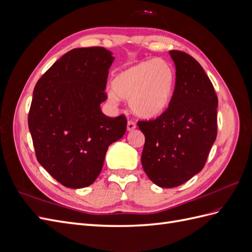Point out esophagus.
I'll use <instances>...</instances> for the list:
<instances>
[{
    "mask_svg": "<svg viewBox=\"0 0 252 252\" xmlns=\"http://www.w3.org/2000/svg\"><path fill=\"white\" fill-rule=\"evenodd\" d=\"M136 127V125H135V123L133 121H131V120H129L128 122H127V130L128 131H131V130H133V129Z\"/></svg>",
    "mask_w": 252,
    "mask_h": 252,
    "instance_id": "34e87169",
    "label": "esophagus"
}]
</instances>
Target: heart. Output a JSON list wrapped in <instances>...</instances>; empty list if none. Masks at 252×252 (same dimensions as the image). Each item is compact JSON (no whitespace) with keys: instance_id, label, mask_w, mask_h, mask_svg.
I'll list each match as a JSON object with an SVG mask.
<instances>
[{"instance_id":"heart-1","label":"heart","mask_w":252,"mask_h":252,"mask_svg":"<svg viewBox=\"0 0 252 252\" xmlns=\"http://www.w3.org/2000/svg\"><path fill=\"white\" fill-rule=\"evenodd\" d=\"M175 82L173 67L163 59L141 61L120 71L112 79L108 97L117 103L118 96L129 98L134 113L143 118H155L168 107Z\"/></svg>"}]
</instances>
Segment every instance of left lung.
<instances>
[{
  "mask_svg": "<svg viewBox=\"0 0 252 252\" xmlns=\"http://www.w3.org/2000/svg\"><path fill=\"white\" fill-rule=\"evenodd\" d=\"M175 85L168 107L156 119L138 122L145 135L142 166L156 185L172 188L200 172L218 133V96L200 63L170 50Z\"/></svg>",
  "mask_w": 252,
  "mask_h": 252,
  "instance_id": "1",
  "label": "left lung"
}]
</instances>
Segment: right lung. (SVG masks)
<instances>
[{
	"mask_svg": "<svg viewBox=\"0 0 252 252\" xmlns=\"http://www.w3.org/2000/svg\"><path fill=\"white\" fill-rule=\"evenodd\" d=\"M113 59L104 47L75 48L35 84L28 113L35 157L65 187L93 184L109 145L126 132L124 114L109 118L100 108Z\"/></svg>",
	"mask_w": 252,
	"mask_h": 252,
	"instance_id": "right-lung-1",
	"label": "right lung"
}]
</instances>
